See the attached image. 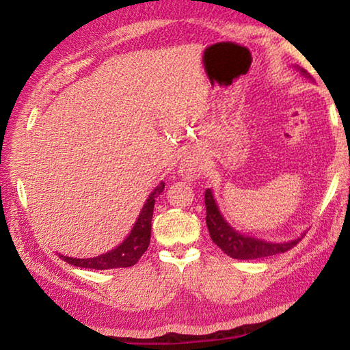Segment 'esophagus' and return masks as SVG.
<instances>
[{
    "mask_svg": "<svg viewBox=\"0 0 350 350\" xmlns=\"http://www.w3.org/2000/svg\"><path fill=\"white\" fill-rule=\"evenodd\" d=\"M200 171H202V168H200L199 162L194 161L193 157L185 156V157H183L182 161H180L179 173H180V176H182L185 180H194V179H198V177L200 176Z\"/></svg>",
    "mask_w": 350,
    "mask_h": 350,
    "instance_id": "34e87169",
    "label": "esophagus"
}]
</instances>
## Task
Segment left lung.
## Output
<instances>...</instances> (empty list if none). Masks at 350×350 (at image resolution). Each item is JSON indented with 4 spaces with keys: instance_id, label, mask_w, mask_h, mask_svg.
I'll return each mask as SVG.
<instances>
[{
    "instance_id": "left-lung-1",
    "label": "left lung",
    "mask_w": 350,
    "mask_h": 350,
    "mask_svg": "<svg viewBox=\"0 0 350 350\" xmlns=\"http://www.w3.org/2000/svg\"><path fill=\"white\" fill-rule=\"evenodd\" d=\"M301 74L309 77V74H307L304 69H301ZM205 221L206 227H208L211 241L215 242L225 254H228V256L233 259H258L273 256V254L290 250V248H293L301 241V238H298L288 242H281V244H275V242L250 238V236L238 233L236 230H233V227H230L228 222L222 217L210 188L205 191Z\"/></svg>"
}]
</instances>
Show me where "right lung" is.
<instances>
[{"label": "right lung", "mask_w": 350, "mask_h": 350, "mask_svg": "<svg viewBox=\"0 0 350 350\" xmlns=\"http://www.w3.org/2000/svg\"><path fill=\"white\" fill-rule=\"evenodd\" d=\"M165 183L161 182L152 189V193L148 196L146 202L142 208L140 215L135 221L131 233L126 236V239L120 245L116 247L105 254H100L96 258L79 259L69 258L60 254V258L66 260L68 264L75 265L81 269H96V270H109V269H120V267H131L142 258V254L146 252L151 239V219L154 211V202L156 198L163 191Z\"/></svg>", "instance_id": "add662e5"}]
</instances>
